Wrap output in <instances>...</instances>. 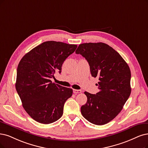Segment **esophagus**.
Instances as JSON below:
<instances>
[{"label": "esophagus", "mask_w": 148, "mask_h": 148, "mask_svg": "<svg viewBox=\"0 0 148 148\" xmlns=\"http://www.w3.org/2000/svg\"><path fill=\"white\" fill-rule=\"evenodd\" d=\"M82 92L81 90H73V92L75 94V95H77V94H79V93H80V92Z\"/></svg>", "instance_id": "34e87169"}]
</instances>
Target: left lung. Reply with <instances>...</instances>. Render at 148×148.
Listing matches in <instances>:
<instances>
[{
    "label": "left lung",
    "instance_id": "obj_1",
    "mask_svg": "<svg viewBox=\"0 0 148 148\" xmlns=\"http://www.w3.org/2000/svg\"><path fill=\"white\" fill-rule=\"evenodd\" d=\"M75 53L85 58L91 75L99 80V92H84L87 102L81 107L82 114L92 124H106L121 111L130 96V68L118 52L103 42L81 44Z\"/></svg>",
    "mask_w": 148,
    "mask_h": 148
}]
</instances>
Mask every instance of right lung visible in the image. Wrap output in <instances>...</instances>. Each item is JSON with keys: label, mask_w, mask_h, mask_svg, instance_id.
I'll use <instances>...</instances> for the list:
<instances>
[{"label": "right lung", "mask_w": 148, "mask_h": 148, "mask_svg": "<svg viewBox=\"0 0 148 148\" xmlns=\"http://www.w3.org/2000/svg\"><path fill=\"white\" fill-rule=\"evenodd\" d=\"M75 45L49 41L41 43L22 58L17 68L16 89L29 116L42 124H51L63 115L65 102L73 90L50 80L77 48Z\"/></svg>", "instance_id": "add662e5"}]
</instances>
